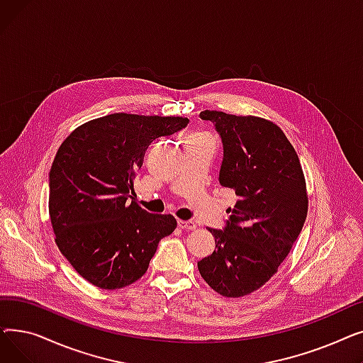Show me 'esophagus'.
<instances>
[{"label": "esophagus", "instance_id": "obj_1", "mask_svg": "<svg viewBox=\"0 0 363 363\" xmlns=\"http://www.w3.org/2000/svg\"><path fill=\"white\" fill-rule=\"evenodd\" d=\"M178 226L184 231H193L197 225L193 220H178Z\"/></svg>", "mask_w": 363, "mask_h": 363}]
</instances>
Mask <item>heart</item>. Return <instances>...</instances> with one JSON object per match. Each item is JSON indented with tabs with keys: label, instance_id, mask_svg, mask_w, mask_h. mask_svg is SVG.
I'll return each mask as SVG.
<instances>
[{
	"label": "heart",
	"instance_id": "obj_1",
	"mask_svg": "<svg viewBox=\"0 0 363 363\" xmlns=\"http://www.w3.org/2000/svg\"><path fill=\"white\" fill-rule=\"evenodd\" d=\"M203 137H207L204 132H196V133H193V135L189 137V138H203Z\"/></svg>",
	"mask_w": 363,
	"mask_h": 363
}]
</instances>
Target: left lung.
I'll return each mask as SVG.
<instances>
[{
    "label": "left lung",
    "mask_w": 363,
    "mask_h": 363,
    "mask_svg": "<svg viewBox=\"0 0 363 363\" xmlns=\"http://www.w3.org/2000/svg\"><path fill=\"white\" fill-rule=\"evenodd\" d=\"M222 138L219 184L238 196L215 252L197 266L203 279L225 297L259 290L289 256L308 216L306 181L297 152L274 122L218 110L200 113Z\"/></svg>",
    "instance_id": "1"
}]
</instances>
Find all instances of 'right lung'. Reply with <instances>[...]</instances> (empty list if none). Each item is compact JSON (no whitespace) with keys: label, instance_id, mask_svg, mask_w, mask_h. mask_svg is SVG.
<instances>
[{"label":"right lung","instance_id":"obj_1","mask_svg":"<svg viewBox=\"0 0 363 363\" xmlns=\"http://www.w3.org/2000/svg\"><path fill=\"white\" fill-rule=\"evenodd\" d=\"M181 116L113 113L76 128L50 170L48 212L55 242L95 287L123 289L140 279L159 241L177 228L172 215L130 201L148 145L181 130Z\"/></svg>","mask_w":363,"mask_h":363}]
</instances>
